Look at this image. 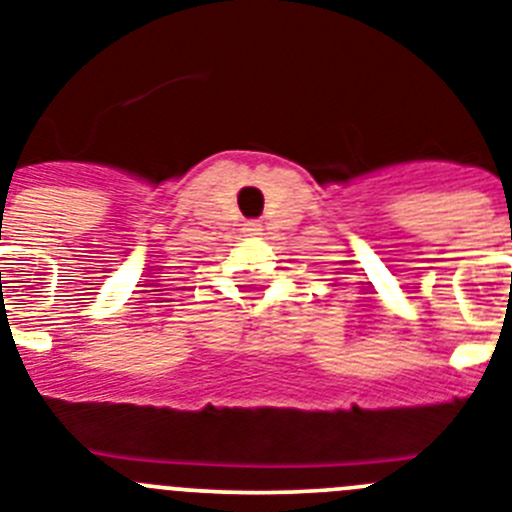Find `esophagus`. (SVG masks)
<instances>
[{"label":"esophagus","instance_id":"34e87169","mask_svg":"<svg viewBox=\"0 0 512 512\" xmlns=\"http://www.w3.org/2000/svg\"><path fill=\"white\" fill-rule=\"evenodd\" d=\"M244 234H247V237H260L262 234L260 221H247V224H244Z\"/></svg>","mask_w":512,"mask_h":512}]
</instances>
